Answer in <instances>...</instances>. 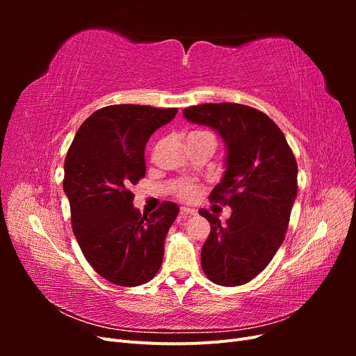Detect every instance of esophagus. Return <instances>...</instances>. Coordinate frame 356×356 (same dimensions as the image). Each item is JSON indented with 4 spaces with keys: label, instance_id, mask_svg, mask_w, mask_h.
Returning <instances> with one entry per match:
<instances>
[{
    "label": "esophagus",
    "instance_id": "esophagus-1",
    "mask_svg": "<svg viewBox=\"0 0 356 356\" xmlns=\"http://www.w3.org/2000/svg\"><path fill=\"white\" fill-rule=\"evenodd\" d=\"M179 213H181V215H196V213H197V211H196V209H193V208H186V207H182V208L179 209Z\"/></svg>",
    "mask_w": 356,
    "mask_h": 356
}]
</instances>
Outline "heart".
<instances>
[{
  "mask_svg": "<svg viewBox=\"0 0 356 356\" xmlns=\"http://www.w3.org/2000/svg\"><path fill=\"white\" fill-rule=\"evenodd\" d=\"M190 135H211V136H213L212 134L204 132V131H195ZM197 191H199V187L196 184H193V182H181V184L175 190V195L181 200H193L197 196Z\"/></svg>",
  "mask_w": 356,
  "mask_h": 356,
  "instance_id": "b5f03b06",
  "label": "heart"
}]
</instances>
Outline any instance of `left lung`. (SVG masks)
<instances>
[{
  "label": "left lung",
  "instance_id": "left-lung-1",
  "mask_svg": "<svg viewBox=\"0 0 356 356\" xmlns=\"http://www.w3.org/2000/svg\"><path fill=\"white\" fill-rule=\"evenodd\" d=\"M191 123L217 131L227 145L225 170L209 200L232 208L221 224L200 209L211 224L202 248V268L213 284L238 286L261 273L285 239L297 197V161L285 135L267 114L242 104L188 106Z\"/></svg>",
  "mask_w": 356,
  "mask_h": 356
}]
</instances>
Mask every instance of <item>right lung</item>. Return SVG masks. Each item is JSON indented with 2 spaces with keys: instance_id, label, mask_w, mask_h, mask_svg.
<instances>
[{
  "instance_id": "1",
  "label": "right lung",
  "mask_w": 356,
  "mask_h": 356,
  "mask_svg": "<svg viewBox=\"0 0 356 356\" xmlns=\"http://www.w3.org/2000/svg\"><path fill=\"white\" fill-rule=\"evenodd\" d=\"M177 113L149 105L105 106L80 126L68 149L63 191L72 232L93 270L111 284H147L163 261L178 204L163 202L147 217L134 208L129 188L145 177L149 136Z\"/></svg>"
}]
</instances>
